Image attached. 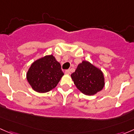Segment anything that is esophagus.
<instances>
[{"label":"esophagus","instance_id":"34e87169","mask_svg":"<svg viewBox=\"0 0 134 134\" xmlns=\"http://www.w3.org/2000/svg\"><path fill=\"white\" fill-rule=\"evenodd\" d=\"M65 74H67V75H69V74H71V71H70L69 69L66 70V71H65Z\"/></svg>","mask_w":134,"mask_h":134}]
</instances>
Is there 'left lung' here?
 <instances>
[{
	"mask_svg": "<svg viewBox=\"0 0 134 134\" xmlns=\"http://www.w3.org/2000/svg\"><path fill=\"white\" fill-rule=\"evenodd\" d=\"M71 78L77 89L86 95H94L101 91L105 84L102 71L87 61L78 65Z\"/></svg>",
	"mask_w": 134,
	"mask_h": 134,
	"instance_id": "1",
	"label": "left lung"
}]
</instances>
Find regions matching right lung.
Wrapping results in <instances>:
<instances>
[{"instance_id": "right-lung-1", "label": "right lung", "mask_w": 134, "mask_h": 134, "mask_svg": "<svg viewBox=\"0 0 134 134\" xmlns=\"http://www.w3.org/2000/svg\"><path fill=\"white\" fill-rule=\"evenodd\" d=\"M63 72L53 55H47L35 61L26 73L32 88L38 93H47L56 87Z\"/></svg>"}]
</instances>
